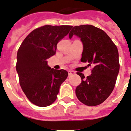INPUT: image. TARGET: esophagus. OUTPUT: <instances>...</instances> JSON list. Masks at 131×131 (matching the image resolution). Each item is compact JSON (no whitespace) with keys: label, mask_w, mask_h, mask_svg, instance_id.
<instances>
[{"label":"esophagus","mask_w":131,"mask_h":131,"mask_svg":"<svg viewBox=\"0 0 131 131\" xmlns=\"http://www.w3.org/2000/svg\"><path fill=\"white\" fill-rule=\"evenodd\" d=\"M68 72H69V75H74V74H75V72L73 71H71V70L69 71Z\"/></svg>","instance_id":"obj_1"}]
</instances>
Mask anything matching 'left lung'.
I'll list each match as a JSON object with an SVG mask.
<instances>
[{"mask_svg":"<svg viewBox=\"0 0 131 131\" xmlns=\"http://www.w3.org/2000/svg\"><path fill=\"white\" fill-rule=\"evenodd\" d=\"M74 35L83 44L81 62L93 65L92 74L86 77L77 72L82 81L76 88V95L85 105L96 106L103 103L115 88L120 68L118 49L104 30L93 25L74 26L69 38Z\"/></svg>","mask_w":131,"mask_h":131,"instance_id":"1","label":"left lung"}]
</instances>
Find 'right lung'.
Returning a JSON list of instances; mask_svg holds the SVG:
<instances>
[{
  "label": "right lung",
  "instance_id": "add662e5",
  "mask_svg": "<svg viewBox=\"0 0 131 131\" xmlns=\"http://www.w3.org/2000/svg\"><path fill=\"white\" fill-rule=\"evenodd\" d=\"M72 28L70 25L40 26L32 30L20 46L16 64L19 83L34 105L45 107L52 104L60 84L67 78V71L51 69L47 59L56 53L57 43Z\"/></svg>",
  "mask_w": 131,
  "mask_h": 131
}]
</instances>
